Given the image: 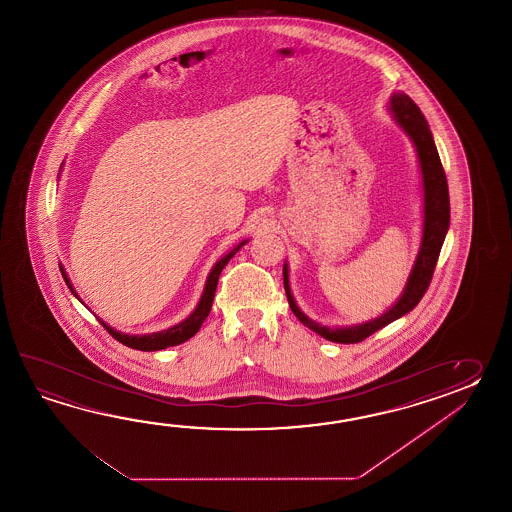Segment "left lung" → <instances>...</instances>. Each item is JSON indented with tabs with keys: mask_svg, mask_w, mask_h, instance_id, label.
<instances>
[{
	"mask_svg": "<svg viewBox=\"0 0 512 512\" xmlns=\"http://www.w3.org/2000/svg\"><path fill=\"white\" fill-rule=\"evenodd\" d=\"M395 120L403 126V130L410 135L414 141L415 150L419 155L421 163V174H423V188H425V225H423V243L421 251L417 254L414 271L410 274V280L404 287V293L397 300V304L392 305L384 315L370 320L366 324L351 327H326L313 322L311 318L298 309L294 304L291 287H289V272L287 265H283V287L289 305L293 309L294 316L309 327L311 331L318 333L320 337L327 338L331 342L338 344H357L364 338L370 337L375 331H379L384 326H388L393 320L410 313L415 305L421 302L425 296L428 285L432 282L435 265L439 260V252L445 241L446 230L450 225V199H448V183H446L445 170L439 159V153L435 148L434 137L428 128L425 115L421 109L417 108L412 98L404 93H395L390 100Z\"/></svg>",
	"mask_w": 512,
	"mask_h": 512,
	"instance_id": "1",
	"label": "left lung"
}]
</instances>
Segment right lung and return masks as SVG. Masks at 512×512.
I'll list each match as a JSON object with an SVG mask.
<instances>
[{
    "mask_svg": "<svg viewBox=\"0 0 512 512\" xmlns=\"http://www.w3.org/2000/svg\"><path fill=\"white\" fill-rule=\"evenodd\" d=\"M245 243H247V241H241L240 245H238L234 251L229 252L225 258H221V260L214 265V269L208 274L207 285H205V291H203V296H201V300H199V304H197L196 311L188 316L186 320H183L181 324L170 327V329H166V331H159V333H152V335H141V337H139V335H124V333H119V331L111 329L108 324H104L102 320H100V324L104 326V329L108 331L111 337L115 338V340H119L120 344H124V346H128V348L141 349V351H159V349H166L170 348V346L183 344L188 338L194 337L197 331H199L201 324L205 322V318H207L210 309H212L214 294H216V287H218L219 274L223 271V267L229 263L230 258H232L236 252L240 251ZM60 271H62V276H64V280H66L67 287L73 291V287H71V283H69L66 272H64V269H60ZM73 294H75V291H73Z\"/></svg>",
    "mask_w": 512,
    "mask_h": 512,
    "instance_id": "add662e5",
    "label": "right lung"
}]
</instances>
